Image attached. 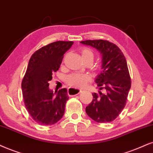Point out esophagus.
Here are the masks:
<instances>
[{"mask_svg":"<svg viewBox=\"0 0 153 153\" xmlns=\"http://www.w3.org/2000/svg\"><path fill=\"white\" fill-rule=\"evenodd\" d=\"M82 92V90L76 88H69L68 90V94H70V95H75V94H78Z\"/></svg>","mask_w":153,"mask_h":153,"instance_id":"34e87169","label":"esophagus"}]
</instances>
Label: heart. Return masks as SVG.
<instances>
[{
  "instance_id": "obj_1",
  "label": "heart",
  "mask_w": 153,
  "mask_h": 153,
  "mask_svg": "<svg viewBox=\"0 0 153 153\" xmlns=\"http://www.w3.org/2000/svg\"><path fill=\"white\" fill-rule=\"evenodd\" d=\"M82 59H92L93 60V53L90 49H85L82 51ZM91 80V76L86 73H74L67 77L66 82L69 85L73 87H84Z\"/></svg>"
}]
</instances>
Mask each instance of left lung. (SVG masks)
<instances>
[{"instance_id": "1", "label": "left lung", "mask_w": 153, "mask_h": 153, "mask_svg": "<svg viewBox=\"0 0 153 153\" xmlns=\"http://www.w3.org/2000/svg\"><path fill=\"white\" fill-rule=\"evenodd\" d=\"M80 43L94 48L102 56V71L95 79L100 94H92L93 99L86 107V113L98 123L111 122L124 108L131 89L126 60L121 49L108 41L86 40ZM102 89L104 94L100 91Z\"/></svg>"}]
</instances>
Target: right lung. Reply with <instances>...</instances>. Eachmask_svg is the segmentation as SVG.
<instances>
[{
  "mask_svg": "<svg viewBox=\"0 0 153 153\" xmlns=\"http://www.w3.org/2000/svg\"><path fill=\"white\" fill-rule=\"evenodd\" d=\"M73 42L58 41L44 46L34 52L29 61L22 82V96L28 113L36 123L53 125L63 117L68 100L67 89L50 90L49 82L56 72L63 54Z\"/></svg>",
  "mask_w": 153,
  "mask_h": 153,
  "instance_id": "add662e5",
  "label": "right lung"
}]
</instances>
